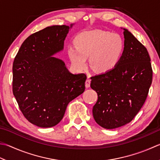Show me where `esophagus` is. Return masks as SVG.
Returning a JSON list of instances; mask_svg holds the SVG:
<instances>
[{
    "label": "esophagus",
    "mask_w": 160,
    "mask_h": 160,
    "mask_svg": "<svg viewBox=\"0 0 160 160\" xmlns=\"http://www.w3.org/2000/svg\"><path fill=\"white\" fill-rule=\"evenodd\" d=\"M90 85V79H89V77H88V79L86 81V88H89Z\"/></svg>",
    "instance_id": "esophagus-1"
}]
</instances>
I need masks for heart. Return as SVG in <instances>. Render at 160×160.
<instances>
[{
	"mask_svg": "<svg viewBox=\"0 0 160 160\" xmlns=\"http://www.w3.org/2000/svg\"><path fill=\"white\" fill-rule=\"evenodd\" d=\"M74 42L76 47H70L68 50L74 67L79 70L85 68L87 58L90 57V65L101 73L116 67L124 49V44L118 35L102 31L81 32Z\"/></svg>",
	"mask_w": 160,
	"mask_h": 160,
	"instance_id": "obj_1",
	"label": "heart"
}]
</instances>
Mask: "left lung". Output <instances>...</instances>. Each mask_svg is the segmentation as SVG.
<instances>
[{
  "instance_id": "obj_1",
  "label": "left lung",
  "mask_w": 160,
  "mask_h": 160,
  "mask_svg": "<svg viewBox=\"0 0 160 160\" xmlns=\"http://www.w3.org/2000/svg\"><path fill=\"white\" fill-rule=\"evenodd\" d=\"M124 49L116 67L92 77L90 87L98 99L92 108L95 122L115 129L131 122L145 102L152 83V70L146 48L123 28Z\"/></svg>"
}]
</instances>
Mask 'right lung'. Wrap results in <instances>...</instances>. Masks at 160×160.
<instances>
[{"label": "right lung", "instance_id": "obj_1", "mask_svg": "<svg viewBox=\"0 0 160 160\" xmlns=\"http://www.w3.org/2000/svg\"><path fill=\"white\" fill-rule=\"evenodd\" d=\"M70 26H52L33 33L21 46L13 62V94L23 116L40 128L61 122L69 102L85 90V74H72L61 59Z\"/></svg>", "mask_w": 160, "mask_h": 160}]
</instances>
